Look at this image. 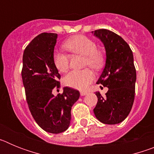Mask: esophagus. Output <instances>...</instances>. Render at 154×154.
Segmentation results:
<instances>
[{
	"mask_svg": "<svg viewBox=\"0 0 154 154\" xmlns=\"http://www.w3.org/2000/svg\"><path fill=\"white\" fill-rule=\"evenodd\" d=\"M87 93H88V92H85V91H82V92H80V94H81V96H85V95H87Z\"/></svg>",
	"mask_w": 154,
	"mask_h": 154,
	"instance_id": "esophagus-1",
	"label": "esophagus"
}]
</instances>
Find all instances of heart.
I'll return each mask as SVG.
<instances>
[{
    "instance_id": "b5f03b06",
    "label": "heart",
    "mask_w": 154,
    "mask_h": 154,
    "mask_svg": "<svg viewBox=\"0 0 154 154\" xmlns=\"http://www.w3.org/2000/svg\"><path fill=\"white\" fill-rule=\"evenodd\" d=\"M65 49L73 54L85 55V65L99 69L103 65V54L96 50V43L84 35H75L68 39L63 45ZM53 62L61 72H65L69 66V55L56 51L53 55ZM95 79L93 72L89 69L72 70L64 77V83L73 89L84 90Z\"/></svg>"
}]
</instances>
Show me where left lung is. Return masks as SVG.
Instances as JSON below:
<instances>
[{"instance_id": "1", "label": "left lung", "mask_w": 154, "mask_h": 154, "mask_svg": "<svg viewBox=\"0 0 154 154\" xmlns=\"http://www.w3.org/2000/svg\"><path fill=\"white\" fill-rule=\"evenodd\" d=\"M106 50V64L97 84L108 88L103 97L95 92L98 102L93 112L105 124H118L130 114L135 97L137 72L133 51L120 36L107 29L92 31Z\"/></svg>"}]
</instances>
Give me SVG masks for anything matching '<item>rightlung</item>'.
Returning <instances> with one entry per match:
<instances>
[{"mask_svg": "<svg viewBox=\"0 0 154 154\" xmlns=\"http://www.w3.org/2000/svg\"><path fill=\"white\" fill-rule=\"evenodd\" d=\"M58 35L42 33L24 49L21 72L27 103L35 122L45 131L60 133L70 126L71 109L80 96L78 90L64 87L55 96L52 91L60 87L61 75L53 62Z\"/></svg>", "mask_w": 154, "mask_h": 154, "instance_id": "right-lung-1", "label": "right lung"}]
</instances>
